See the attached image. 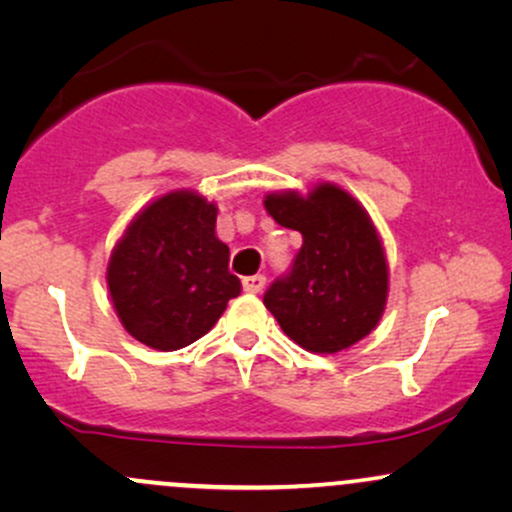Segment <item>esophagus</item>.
<instances>
[{"mask_svg": "<svg viewBox=\"0 0 512 512\" xmlns=\"http://www.w3.org/2000/svg\"><path fill=\"white\" fill-rule=\"evenodd\" d=\"M264 284H267V279H264L262 274L245 276V279H243V289L248 293H260L264 289Z\"/></svg>", "mask_w": 512, "mask_h": 512, "instance_id": "34e87169", "label": "esophagus"}]
</instances>
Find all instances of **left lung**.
<instances>
[{"instance_id":"obj_1","label":"left lung","mask_w":512,"mask_h":512,"mask_svg":"<svg viewBox=\"0 0 512 512\" xmlns=\"http://www.w3.org/2000/svg\"><path fill=\"white\" fill-rule=\"evenodd\" d=\"M264 209L303 236L289 272L264 293L281 330L315 354H337L370 334L385 310L387 262L361 204L325 182L308 197L267 195Z\"/></svg>"}]
</instances>
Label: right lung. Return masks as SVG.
I'll use <instances>...</instances> for the list:
<instances>
[{"instance_id": "1", "label": "right lung", "mask_w": 512, "mask_h": 512, "mask_svg": "<svg viewBox=\"0 0 512 512\" xmlns=\"http://www.w3.org/2000/svg\"><path fill=\"white\" fill-rule=\"evenodd\" d=\"M216 207L195 192H170L129 223L108 264L117 317L137 342L175 351L216 325L240 293L228 245L214 233Z\"/></svg>"}]
</instances>
